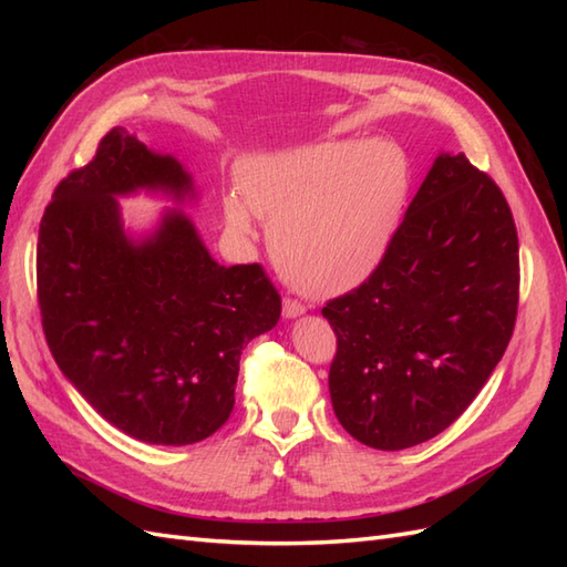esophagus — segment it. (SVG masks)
Segmentation results:
<instances>
[{"instance_id":"1","label":"esophagus","mask_w":567,"mask_h":567,"mask_svg":"<svg viewBox=\"0 0 567 567\" xmlns=\"http://www.w3.org/2000/svg\"><path fill=\"white\" fill-rule=\"evenodd\" d=\"M305 311H307V307L302 302H297V299L287 297L285 302H282V317L285 319H297V317H302Z\"/></svg>"}]
</instances>
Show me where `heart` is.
<instances>
[{
    "label": "heart",
    "mask_w": 567,
    "mask_h": 567,
    "mask_svg": "<svg viewBox=\"0 0 567 567\" xmlns=\"http://www.w3.org/2000/svg\"><path fill=\"white\" fill-rule=\"evenodd\" d=\"M409 192L404 155L384 141H323L252 158L224 197L236 234L268 221L277 268L302 292L353 290L380 268Z\"/></svg>",
    "instance_id": "1"
}]
</instances>
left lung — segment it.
<instances>
[{
  "label": "left lung",
  "instance_id": "8db88e82",
  "mask_svg": "<svg viewBox=\"0 0 567 567\" xmlns=\"http://www.w3.org/2000/svg\"><path fill=\"white\" fill-rule=\"evenodd\" d=\"M516 305L509 204L463 153H441L380 268L321 309L339 339L329 392L341 426L378 451L439 436L507 351Z\"/></svg>",
  "mask_w": 567,
  "mask_h": 567
}]
</instances>
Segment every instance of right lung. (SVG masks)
<instances>
[{
    "instance_id": "right-lung-1",
    "label": "right lung",
    "mask_w": 567,
    "mask_h": 567,
    "mask_svg": "<svg viewBox=\"0 0 567 567\" xmlns=\"http://www.w3.org/2000/svg\"><path fill=\"white\" fill-rule=\"evenodd\" d=\"M141 189L197 199L175 155L122 126L55 187L35 252L43 331L102 419L143 443L189 445L226 424L240 351L282 305L258 262H216L183 209L128 234L116 199Z\"/></svg>"
}]
</instances>
